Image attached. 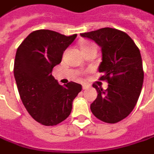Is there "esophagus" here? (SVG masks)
<instances>
[{"mask_svg":"<svg viewBox=\"0 0 154 154\" xmlns=\"http://www.w3.org/2000/svg\"><path fill=\"white\" fill-rule=\"evenodd\" d=\"M88 88H89V87H88V86H87V85H83V86H82L83 90H86V89H88Z\"/></svg>","mask_w":154,"mask_h":154,"instance_id":"34e87169","label":"esophagus"}]
</instances>
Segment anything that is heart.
Instances as JSON below:
<instances>
[{"instance_id": "heart-1", "label": "heart", "mask_w": 154, "mask_h": 154, "mask_svg": "<svg viewBox=\"0 0 154 154\" xmlns=\"http://www.w3.org/2000/svg\"><path fill=\"white\" fill-rule=\"evenodd\" d=\"M90 45V44H82V46H86V45Z\"/></svg>"}]
</instances>
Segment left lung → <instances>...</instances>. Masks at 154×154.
Instances as JSON below:
<instances>
[{"mask_svg":"<svg viewBox=\"0 0 154 154\" xmlns=\"http://www.w3.org/2000/svg\"><path fill=\"white\" fill-rule=\"evenodd\" d=\"M94 41L102 48V62L98 71L108 81L103 91L97 86V97L90 105L95 117L108 124H116L133 110L141 93L144 72L140 51L126 33L103 28L81 34Z\"/></svg>","mask_w":154,"mask_h":154,"instance_id":"1","label":"left lung"}]
</instances>
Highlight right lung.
Returning <instances> with one entry per match:
<instances>
[{"instance_id":"right-lung-1","label":"right lung","mask_w":154,"mask_h":154,"mask_svg":"<svg viewBox=\"0 0 154 154\" xmlns=\"http://www.w3.org/2000/svg\"><path fill=\"white\" fill-rule=\"evenodd\" d=\"M76 37L38 29L31 32L17 51L14 76L21 100L32 118L43 125H56L67 118L72 101L82 91V85L71 82L62 86L51 75Z\"/></svg>"}]
</instances>
